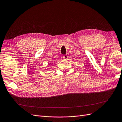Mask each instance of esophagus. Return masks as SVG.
Masks as SVG:
<instances>
[{"instance_id": "34e87169", "label": "esophagus", "mask_w": 122, "mask_h": 122, "mask_svg": "<svg viewBox=\"0 0 122 122\" xmlns=\"http://www.w3.org/2000/svg\"><path fill=\"white\" fill-rule=\"evenodd\" d=\"M63 58L64 59H67L68 58V56L67 55H64L63 56Z\"/></svg>"}]
</instances>
